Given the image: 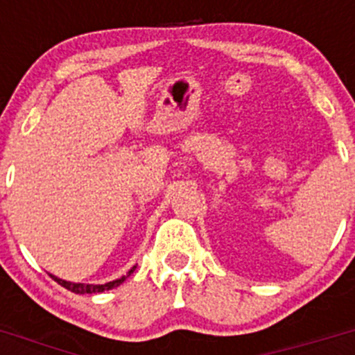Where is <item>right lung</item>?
<instances>
[{
	"label": "right lung",
	"instance_id": "1",
	"mask_svg": "<svg viewBox=\"0 0 355 355\" xmlns=\"http://www.w3.org/2000/svg\"><path fill=\"white\" fill-rule=\"evenodd\" d=\"M137 268V266H133L130 272H128L126 275H122V277L115 279V281H110V283H105V284H85V283H71V281H64V279L56 277V275H51L53 279H55L56 283L60 284V286L67 288L69 291H72V293H80V295H85V293H101V291H106V290H114V288L121 286L124 281H126L128 277H130L131 274H133V270Z\"/></svg>",
	"mask_w": 355,
	"mask_h": 355
}]
</instances>
